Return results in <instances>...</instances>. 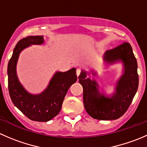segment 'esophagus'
I'll return each mask as SVG.
<instances>
[{
    "label": "esophagus",
    "mask_w": 147,
    "mask_h": 147,
    "mask_svg": "<svg viewBox=\"0 0 147 147\" xmlns=\"http://www.w3.org/2000/svg\"><path fill=\"white\" fill-rule=\"evenodd\" d=\"M80 72L81 69H80V68H78V69H77V76H78V78L80 76Z\"/></svg>",
    "instance_id": "esophagus-1"
}]
</instances>
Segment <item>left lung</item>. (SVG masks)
Wrapping results in <instances>:
<instances>
[{
  "label": "left lung",
  "instance_id": "obj_1",
  "mask_svg": "<svg viewBox=\"0 0 147 147\" xmlns=\"http://www.w3.org/2000/svg\"><path fill=\"white\" fill-rule=\"evenodd\" d=\"M104 60L108 63L121 60L124 63V73L118 81L116 93L111 98L105 97L97 90L98 85L95 81L86 79L87 73L82 71L78 78L83 87L84 106L88 115L94 119H117L127 112L137 91L139 75L137 59L130 44L124 42L107 50Z\"/></svg>",
  "mask_w": 147,
  "mask_h": 147
}]
</instances>
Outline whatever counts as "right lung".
Segmentation results:
<instances>
[{"label": "right lung", "instance_id": "1", "mask_svg": "<svg viewBox=\"0 0 147 147\" xmlns=\"http://www.w3.org/2000/svg\"><path fill=\"white\" fill-rule=\"evenodd\" d=\"M42 36H27L18 41L8 65V90L10 99L23 115L32 121H47L60 112L68 89L78 80L76 69L57 72L45 91L38 95L28 93L20 84L16 75V63L22 50L30 45H40Z\"/></svg>", "mask_w": 147, "mask_h": 147}]
</instances>
